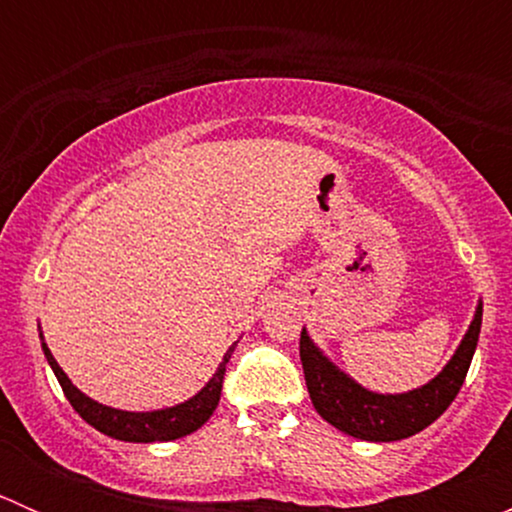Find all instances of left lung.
<instances>
[{"label":"left lung","mask_w":512,"mask_h":512,"mask_svg":"<svg viewBox=\"0 0 512 512\" xmlns=\"http://www.w3.org/2000/svg\"><path fill=\"white\" fill-rule=\"evenodd\" d=\"M480 322H483V304H478L476 317H473L461 347L456 349L453 359L448 361L446 369L436 379L428 381L421 389L409 391V394L386 396L366 391L364 386L349 379L344 371H339L327 356L314 347L312 339L302 329L299 359H302L304 381H307L314 409L334 428L361 438V441L386 443L414 436V433L431 426L461 391L468 366L476 354Z\"/></svg>","instance_id":"1"}]
</instances>
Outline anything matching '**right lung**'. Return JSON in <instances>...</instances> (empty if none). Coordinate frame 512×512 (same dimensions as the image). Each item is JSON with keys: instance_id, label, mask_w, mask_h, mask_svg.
Masks as SVG:
<instances>
[{"instance_id": "obj_1", "label": "right lung", "mask_w": 512, "mask_h": 512, "mask_svg": "<svg viewBox=\"0 0 512 512\" xmlns=\"http://www.w3.org/2000/svg\"><path fill=\"white\" fill-rule=\"evenodd\" d=\"M44 347V356L49 361V366L54 369L56 379H59L64 396L69 399V404L74 406V411L84 418L86 423L96 428V431L106 433V436L118 438V441L128 443H153V441H175V438H183L188 433L198 431L213 411L218 409L220 391H223V379H225V366L230 361L232 352H235V344L227 349L223 364L218 366V371L213 374V379L205 384L203 391L193 396L185 404L173 406V409H160V411H146V414H133V411H118L111 406H103L98 401L89 399L86 394H81L74 384L69 381V376L61 371V366L56 364V359L51 356L49 347Z\"/></svg>"}]
</instances>
